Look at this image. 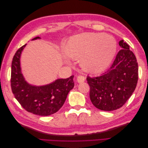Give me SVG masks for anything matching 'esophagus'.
I'll list each match as a JSON object with an SVG mask.
<instances>
[{"instance_id": "34e87169", "label": "esophagus", "mask_w": 148, "mask_h": 148, "mask_svg": "<svg viewBox=\"0 0 148 148\" xmlns=\"http://www.w3.org/2000/svg\"><path fill=\"white\" fill-rule=\"evenodd\" d=\"M85 81V77L83 75H79L77 77V82L79 83H83Z\"/></svg>"}]
</instances>
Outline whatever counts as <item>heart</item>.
Returning <instances> with one entry per match:
<instances>
[{
  "label": "heart",
  "mask_w": 148,
  "mask_h": 148,
  "mask_svg": "<svg viewBox=\"0 0 148 148\" xmlns=\"http://www.w3.org/2000/svg\"><path fill=\"white\" fill-rule=\"evenodd\" d=\"M64 50L69 57L81 60L84 70L98 73L105 70L112 61L116 42L108 34L84 33L71 37Z\"/></svg>",
  "instance_id": "1"
}]
</instances>
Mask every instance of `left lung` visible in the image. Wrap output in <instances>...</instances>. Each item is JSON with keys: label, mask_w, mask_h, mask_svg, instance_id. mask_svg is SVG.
Masks as SVG:
<instances>
[{"label": "left lung", "mask_w": 148, "mask_h": 148, "mask_svg": "<svg viewBox=\"0 0 148 148\" xmlns=\"http://www.w3.org/2000/svg\"><path fill=\"white\" fill-rule=\"evenodd\" d=\"M110 68L101 76L87 77L92 104L102 110L112 111L122 107L136 88L138 79L136 58L123 40Z\"/></svg>", "instance_id": "1"}]
</instances>
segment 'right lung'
Returning a JSON list of instances; mask_svg holds the SVG:
<instances>
[{
    "instance_id": "add662e5",
    "label": "right lung",
    "mask_w": 148,
    "mask_h": 148,
    "mask_svg": "<svg viewBox=\"0 0 148 148\" xmlns=\"http://www.w3.org/2000/svg\"><path fill=\"white\" fill-rule=\"evenodd\" d=\"M40 39L39 36L32 40ZM26 44L21 47L13 56L11 70V88L16 99L26 111L36 115L48 116L57 112L74 87L72 75L66 79H58L42 86H34L26 82L21 72L20 56Z\"/></svg>"
}]
</instances>
